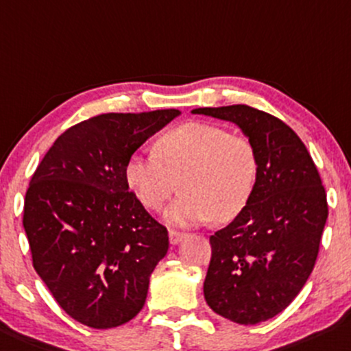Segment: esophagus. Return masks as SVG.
Segmentation results:
<instances>
[{"label": "esophagus", "instance_id": "1", "mask_svg": "<svg viewBox=\"0 0 351 351\" xmlns=\"http://www.w3.org/2000/svg\"><path fill=\"white\" fill-rule=\"evenodd\" d=\"M186 237L184 232H177V230H169V240H171L172 245H177L179 242H182V239Z\"/></svg>", "mask_w": 351, "mask_h": 351}]
</instances>
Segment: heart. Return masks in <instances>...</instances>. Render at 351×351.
Here are the masks:
<instances>
[{
  "label": "heart",
  "instance_id": "heart-1",
  "mask_svg": "<svg viewBox=\"0 0 351 351\" xmlns=\"http://www.w3.org/2000/svg\"><path fill=\"white\" fill-rule=\"evenodd\" d=\"M128 186L144 207L165 212L169 223L191 227L214 217L235 219L249 204L258 177V154L249 137L226 128L191 121L157 137L152 154L136 152L124 167Z\"/></svg>",
  "mask_w": 351,
  "mask_h": 351
}]
</instances>
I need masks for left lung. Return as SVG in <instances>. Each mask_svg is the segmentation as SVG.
Masks as SVG:
<instances>
[{"label":"left lung","instance_id":"1","mask_svg":"<svg viewBox=\"0 0 351 351\" xmlns=\"http://www.w3.org/2000/svg\"><path fill=\"white\" fill-rule=\"evenodd\" d=\"M192 112L234 123L257 149L249 204L210 235L204 297L220 317L261 324L285 310L312 274L328 217L325 187L300 137L271 114L245 104Z\"/></svg>","mask_w":351,"mask_h":351}]
</instances>
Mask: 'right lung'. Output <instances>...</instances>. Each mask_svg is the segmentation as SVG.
Here are the masks:
<instances>
[{"label": "right lung", "instance_id": "right-lung-1", "mask_svg": "<svg viewBox=\"0 0 351 351\" xmlns=\"http://www.w3.org/2000/svg\"><path fill=\"white\" fill-rule=\"evenodd\" d=\"M179 114L109 112L82 121L54 141L31 177L23 226L33 267L82 325L114 328L143 310L169 235L129 192L124 167Z\"/></svg>", "mask_w": 351, "mask_h": 351}]
</instances>
